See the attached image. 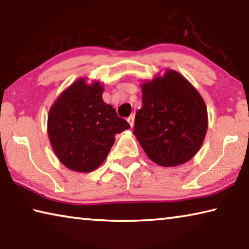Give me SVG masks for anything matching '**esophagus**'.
<instances>
[{
	"instance_id": "34e87169",
	"label": "esophagus",
	"mask_w": 249,
	"mask_h": 249,
	"mask_svg": "<svg viewBox=\"0 0 249 249\" xmlns=\"http://www.w3.org/2000/svg\"><path fill=\"white\" fill-rule=\"evenodd\" d=\"M134 120H135L134 115H130V116L128 117V119H127V122H128V123H129V125L132 126V127H133V126H134Z\"/></svg>"
}]
</instances>
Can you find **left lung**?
<instances>
[{"label":"left lung","mask_w":249,"mask_h":249,"mask_svg":"<svg viewBox=\"0 0 249 249\" xmlns=\"http://www.w3.org/2000/svg\"><path fill=\"white\" fill-rule=\"evenodd\" d=\"M142 91L133 133L146 155L162 167L189 161L208 129V109L199 92L175 70L144 82Z\"/></svg>","instance_id":"1"}]
</instances>
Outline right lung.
Returning <instances> with one entry per match:
<instances>
[{
	"mask_svg": "<svg viewBox=\"0 0 249 249\" xmlns=\"http://www.w3.org/2000/svg\"><path fill=\"white\" fill-rule=\"evenodd\" d=\"M104 88L79 79L54 101L48 114V136L62 165L90 172L102 165L115 135L130 126L102 99Z\"/></svg>",
	"mask_w": 249,
	"mask_h": 249,
	"instance_id": "1",
	"label": "right lung"
}]
</instances>
